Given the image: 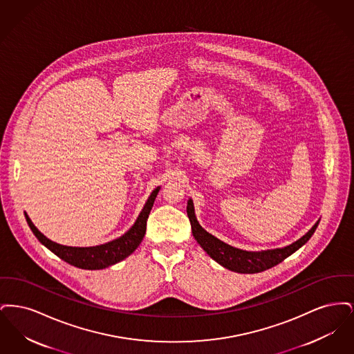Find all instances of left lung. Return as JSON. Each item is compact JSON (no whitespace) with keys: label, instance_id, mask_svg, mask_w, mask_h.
<instances>
[{"label":"left lung","instance_id":"8db88e82","mask_svg":"<svg viewBox=\"0 0 354 354\" xmlns=\"http://www.w3.org/2000/svg\"><path fill=\"white\" fill-rule=\"evenodd\" d=\"M187 215L191 221L192 235L201 244L203 250L208 253L216 263H219L220 266L237 273H259L277 266L279 263L286 260L288 256H290L299 248H301L315 234L319 225V221H317L301 239L292 243L290 245H286L284 248L268 250L261 252H248V251H243L225 244L224 241L208 234L204 228H202V225L199 224V221L195 216L194 203L191 199L187 203Z\"/></svg>","mask_w":354,"mask_h":354}]
</instances>
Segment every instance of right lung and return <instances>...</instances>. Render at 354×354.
Instances as JSON below:
<instances>
[{
	"label": "right lung",
	"mask_w": 354,
	"mask_h": 354,
	"mask_svg": "<svg viewBox=\"0 0 354 354\" xmlns=\"http://www.w3.org/2000/svg\"><path fill=\"white\" fill-rule=\"evenodd\" d=\"M159 189L160 187L152 191L150 198L147 199L134 225L124 235L120 236L113 241L95 245V247H68V245H61L58 243H54L37 230V227L32 223V220L28 216L26 212H25V218L35 237L48 250H50L51 252L57 254L64 261L82 270H103L122 261L138 248V245L140 244V241L143 240V236L146 234L147 219Z\"/></svg>",
	"instance_id": "right-lung-1"
}]
</instances>
